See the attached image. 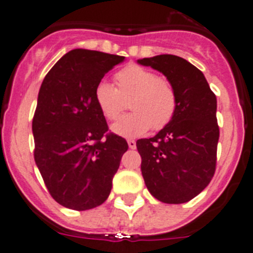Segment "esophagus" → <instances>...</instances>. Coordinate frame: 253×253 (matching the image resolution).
Listing matches in <instances>:
<instances>
[{
  "label": "esophagus",
  "instance_id": "34e87169",
  "mask_svg": "<svg viewBox=\"0 0 253 253\" xmlns=\"http://www.w3.org/2000/svg\"><path fill=\"white\" fill-rule=\"evenodd\" d=\"M128 145H129V148H130V149H135L136 148V143H135V140H128Z\"/></svg>",
  "mask_w": 253,
  "mask_h": 253
}]
</instances>
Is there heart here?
<instances>
[{
    "label": "heart",
    "mask_w": 253,
    "mask_h": 253,
    "mask_svg": "<svg viewBox=\"0 0 253 253\" xmlns=\"http://www.w3.org/2000/svg\"><path fill=\"white\" fill-rule=\"evenodd\" d=\"M117 87L100 81L94 91L95 104L104 118L115 120L124 110V101L130 100L133 113L120 118L111 130L124 138H138L150 128L159 131L174 119L178 95L168 79L139 65H129L115 75Z\"/></svg>",
    "instance_id": "obj_1"
}]
</instances>
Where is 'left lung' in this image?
<instances>
[{
    "mask_svg": "<svg viewBox=\"0 0 253 253\" xmlns=\"http://www.w3.org/2000/svg\"><path fill=\"white\" fill-rule=\"evenodd\" d=\"M167 76L178 95L172 123L149 139H139L142 174L153 197L179 205L210 184L217 163V99L201 70L175 55L138 60Z\"/></svg>",
    "mask_w": 253,
    "mask_h": 253,
    "instance_id": "left-lung-1",
    "label": "left lung"
}]
</instances>
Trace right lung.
Returning a JSON list of instances; mask_svg holds the SVG:
<instances>
[{
    "mask_svg": "<svg viewBox=\"0 0 253 253\" xmlns=\"http://www.w3.org/2000/svg\"><path fill=\"white\" fill-rule=\"evenodd\" d=\"M124 56L75 48L41 84L32 119L34 157L46 188L61 206L86 211L103 205L128 143L108 133L94 99L96 85Z\"/></svg>",
    "mask_w": 253,
    "mask_h": 253,
    "instance_id": "right-lung-1",
    "label": "right lung"
}]
</instances>
